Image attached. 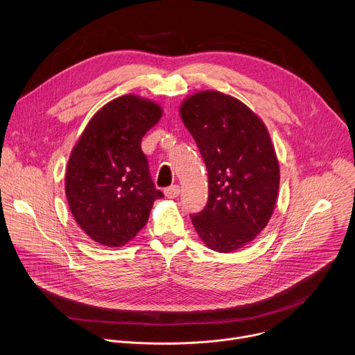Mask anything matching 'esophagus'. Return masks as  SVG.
<instances>
[{
	"label": "esophagus",
	"instance_id": "1",
	"mask_svg": "<svg viewBox=\"0 0 355 355\" xmlns=\"http://www.w3.org/2000/svg\"><path fill=\"white\" fill-rule=\"evenodd\" d=\"M164 193H166L167 198L174 199V198H177L180 195V187L178 185H171V187L164 189Z\"/></svg>",
	"mask_w": 355,
	"mask_h": 355
}]
</instances>
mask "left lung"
Here are the masks:
<instances>
[{"label":"left lung","mask_w":355,"mask_h":355,"mask_svg":"<svg viewBox=\"0 0 355 355\" xmlns=\"http://www.w3.org/2000/svg\"><path fill=\"white\" fill-rule=\"evenodd\" d=\"M181 119L208 170L207 207L191 215L200 240L234 251L267 226L279 188V166L264 122L241 101L200 91L187 98Z\"/></svg>","instance_id":"8db88e82"}]
</instances>
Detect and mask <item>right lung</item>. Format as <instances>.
Masks as SVG:
<instances>
[{"label":"right lung","mask_w":355,"mask_h":355,"mask_svg":"<svg viewBox=\"0 0 355 355\" xmlns=\"http://www.w3.org/2000/svg\"><path fill=\"white\" fill-rule=\"evenodd\" d=\"M153 101L119 96L101 108L74 146L66 171V196L78 226L96 243L119 247L147 223L156 199L140 143L162 118Z\"/></svg>","instance_id":"obj_1"}]
</instances>
